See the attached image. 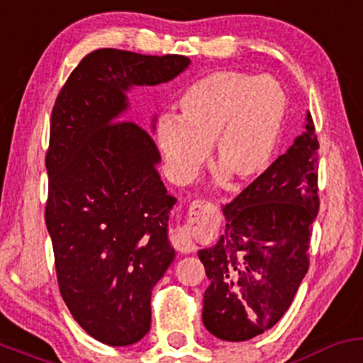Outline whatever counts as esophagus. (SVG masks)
Wrapping results in <instances>:
<instances>
[{"mask_svg":"<svg viewBox=\"0 0 363 363\" xmlns=\"http://www.w3.org/2000/svg\"><path fill=\"white\" fill-rule=\"evenodd\" d=\"M209 206L211 204L206 201H196V202H192V206H190V211H194V214H199L201 211H206ZM171 242H173L174 247H177V251L185 252V255L196 251V242H194L192 237H190V233L186 232L183 227L174 228L173 235H171Z\"/></svg>","mask_w":363,"mask_h":363,"instance_id":"obj_1","label":"esophagus"}]
</instances>
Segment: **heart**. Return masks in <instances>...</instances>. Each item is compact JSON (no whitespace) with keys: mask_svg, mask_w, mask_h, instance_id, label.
Returning a JSON list of instances; mask_svg holds the SVG:
<instances>
[{"mask_svg":"<svg viewBox=\"0 0 363 363\" xmlns=\"http://www.w3.org/2000/svg\"><path fill=\"white\" fill-rule=\"evenodd\" d=\"M178 107L180 116L162 114L154 131L167 177L178 185L192 182L211 145L220 180L240 185L270 167L289 102L275 77L214 71L194 81Z\"/></svg>","mask_w":363,"mask_h":363,"instance_id":"b5f03b06","label":"heart"}]
</instances>
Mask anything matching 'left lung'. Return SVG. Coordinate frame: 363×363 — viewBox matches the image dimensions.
<instances>
[{
	"label": "left lung",
	"instance_id": "8db88e82",
	"mask_svg": "<svg viewBox=\"0 0 363 363\" xmlns=\"http://www.w3.org/2000/svg\"><path fill=\"white\" fill-rule=\"evenodd\" d=\"M317 150L306 112L305 131L225 206L223 235L199 251L209 279L202 322L218 339H252L291 306L308 272L311 223L318 213Z\"/></svg>",
	"mask_w": 363,
	"mask_h": 363
}]
</instances>
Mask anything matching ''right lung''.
I'll return each instance as SVG.
<instances>
[{"instance_id":"right-lung-1","label":"right lung","mask_w":363,"mask_h":363,"mask_svg":"<svg viewBox=\"0 0 363 363\" xmlns=\"http://www.w3.org/2000/svg\"><path fill=\"white\" fill-rule=\"evenodd\" d=\"M189 65L183 55L96 50L53 107L45 218L58 287L74 320L104 345L149 333L152 289L174 259L167 221L177 199L157 171L161 155L150 133L119 119L131 88L167 83Z\"/></svg>"}]
</instances>
